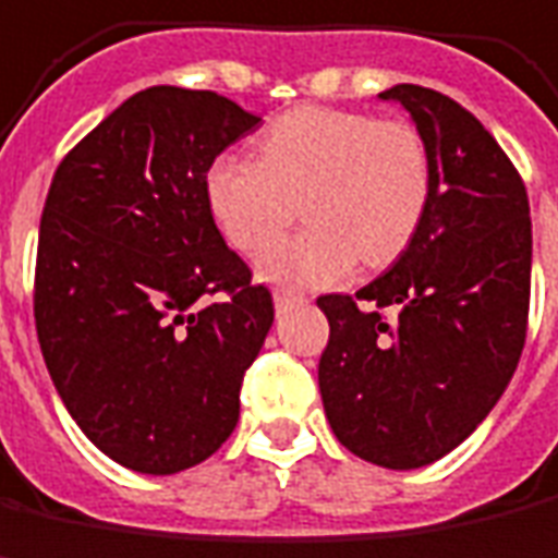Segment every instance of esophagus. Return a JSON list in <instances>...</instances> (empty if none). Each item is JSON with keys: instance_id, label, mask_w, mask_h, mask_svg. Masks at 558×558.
<instances>
[{"instance_id": "esophagus-1", "label": "esophagus", "mask_w": 558, "mask_h": 558, "mask_svg": "<svg viewBox=\"0 0 558 558\" xmlns=\"http://www.w3.org/2000/svg\"><path fill=\"white\" fill-rule=\"evenodd\" d=\"M272 301H276V313L282 316V313H288L291 306H298V303H306V298H303V294H294V291H286V288H279V291L272 294Z\"/></svg>"}]
</instances>
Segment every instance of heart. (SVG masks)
I'll return each instance as SVG.
<instances>
[{
	"mask_svg": "<svg viewBox=\"0 0 558 558\" xmlns=\"http://www.w3.org/2000/svg\"><path fill=\"white\" fill-rule=\"evenodd\" d=\"M432 155L416 124L364 111L301 106L257 140V160L215 157L206 199L221 233L255 255L304 199L311 228L257 257L260 279L328 288L355 270L386 267L413 242L432 203Z\"/></svg>",
	"mask_w": 558,
	"mask_h": 558,
	"instance_id": "b5f03b06",
	"label": "heart"
}]
</instances>
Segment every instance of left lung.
Here are the masks:
<instances>
[{
    "label": "left lung",
    "instance_id": "1",
    "mask_svg": "<svg viewBox=\"0 0 558 558\" xmlns=\"http://www.w3.org/2000/svg\"><path fill=\"white\" fill-rule=\"evenodd\" d=\"M379 96L425 136L432 203L391 270L355 298H318L330 325L318 389L349 452L410 471L459 447L520 364L532 218L520 172L471 111L418 84Z\"/></svg>",
    "mask_w": 558,
    "mask_h": 558
}]
</instances>
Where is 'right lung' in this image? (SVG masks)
Here are the masks:
<instances>
[{
  "label": "right lung",
  "instance_id": "obj_1",
  "mask_svg": "<svg viewBox=\"0 0 558 558\" xmlns=\"http://www.w3.org/2000/svg\"><path fill=\"white\" fill-rule=\"evenodd\" d=\"M257 114L148 87L53 172L36 255L38 343L78 428L140 474L206 462L236 428L272 294L215 228L206 172Z\"/></svg>",
  "mask_w": 558,
  "mask_h": 558
}]
</instances>
